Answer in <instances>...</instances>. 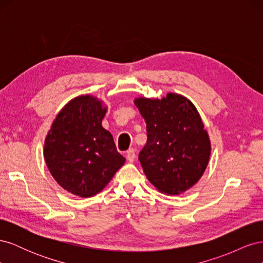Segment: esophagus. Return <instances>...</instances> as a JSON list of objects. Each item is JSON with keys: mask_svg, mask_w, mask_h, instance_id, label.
Returning <instances> with one entry per match:
<instances>
[{"mask_svg": "<svg viewBox=\"0 0 263 263\" xmlns=\"http://www.w3.org/2000/svg\"><path fill=\"white\" fill-rule=\"evenodd\" d=\"M126 158L127 160L129 162H133L135 160V158H136V153H135V149L130 148L126 151Z\"/></svg>", "mask_w": 263, "mask_h": 263, "instance_id": "34e87169", "label": "esophagus"}]
</instances>
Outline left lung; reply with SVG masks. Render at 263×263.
<instances>
[{"mask_svg":"<svg viewBox=\"0 0 263 263\" xmlns=\"http://www.w3.org/2000/svg\"><path fill=\"white\" fill-rule=\"evenodd\" d=\"M147 124L139 154L147 179L159 192L179 195L201 179L209 164L211 141L193 103L180 94L161 100H135Z\"/></svg>","mask_w":263,"mask_h":263,"instance_id":"obj_1","label":"left lung"}]
</instances>
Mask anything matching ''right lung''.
I'll use <instances>...</instances> for the list:
<instances>
[{
	"label": "right lung",
	"instance_id": "right-lung-1",
	"mask_svg": "<svg viewBox=\"0 0 263 263\" xmlns=\"http://www.w3.org/2000/svg\"><path fill=\"white\" fill-rule=\"evenodd\" d=\"M106 109L91 95L78 97L60 110L46 137V164L58 184L74 195L98 194L125 163L102 127Z\"/></svg>",
	"mask_w": 263,
	"mask_h": 263
}]
</instances>
